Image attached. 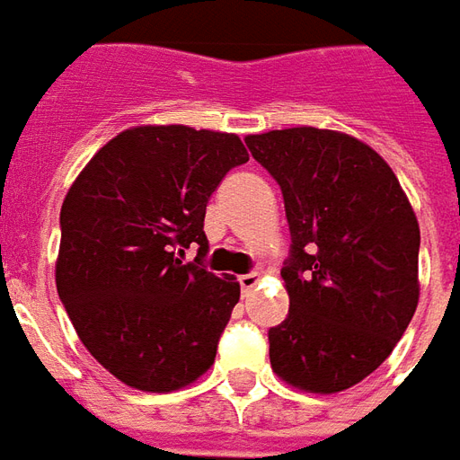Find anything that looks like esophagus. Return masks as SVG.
<instances>
[{"label": "esophagus", "mask_w": 460, "mask_h": 460, "mask_svg": "<svg viewBox=\"0 0 460 460\" xmlns=\"http://www.w3.org/2000/svg\"><path fill=\"white\" fill-rule=\"evenodd\" d=\"M239 284H241V291H243V294H249L253 286L259 284V274H256V271H252V274H241Z\"/></svg>", "instance_id": "34e87169"}]
</instances>
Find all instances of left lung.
<instances>
[{
  "label": "left lung",
  "instance_id": "obj_1",
  "mask_svg": "<svg viewBox=\"0 0 460 460\" xmlns=\"http://www.w3.org/2000/svg\"><path fill=\"white\" fill-rule=\"evenodd\" d=\"M284 194L288 316L269 329L279 378L308 394L356 386L394 351L419 306L420 231L378 154L341 131L249 134Z\"/></svg>",
  "mask_w": 460,
  "mask_h": 460
}]
</instances>
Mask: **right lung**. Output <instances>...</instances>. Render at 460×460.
Instances as JSON below:
<instances>
[{"mask_svg":"<svg viewBox=\"0 0 460 460\" xmlns=\"http://www.w3.org/2000/svg\"><path fill=\"white\" fill-rule=\"evenodd\" d=\"M249 162L236 134L134 127L92 156L62 204L57 291L109 374L166 394L208 371L239 281L204 269L208 197ZM197 243L198 259L181 262Z\"/></svg>","mask_w":460,"mask_h":460,"instance_id":"1","label":"right lung"}]
</instances>
